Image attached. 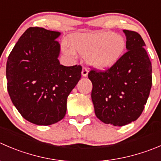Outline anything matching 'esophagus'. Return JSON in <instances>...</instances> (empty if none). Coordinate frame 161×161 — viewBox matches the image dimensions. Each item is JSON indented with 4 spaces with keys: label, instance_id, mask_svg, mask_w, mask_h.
I'll use <instances>...</instances> for the list:
<instances>
[{
    "label": "esophagus",
    "instance_id": "obj_1",
    "mask_svg": "<svg viewBox=\"0 0 161 161\" xmlns=\"http://www.w3.org/2000/svg\"><path fill=\"white\" fill-rule=\"evenodd\" d=\"M82 76H84V77L87 76V75H88V68H87L86 67H83L82 71Z\"/></svg>",
    "mask_w": 161,
    "mask_h": 161
}]
</instances>
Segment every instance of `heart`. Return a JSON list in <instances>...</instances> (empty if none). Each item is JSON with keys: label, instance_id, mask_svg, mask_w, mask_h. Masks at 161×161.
<instances>
[{"label": "heart", "instance_id": "b5f03b06", "mask_svg": "<svg viewBox=\"0 0 161 161\" xmlns=\"http://www.w3.org/2000/svg\"><path fill=\"white\" fill-rule=\"evenodd\" d=\"M71 48L63 46L65 53L74 57L77 52L86 58L89 64L101 71L114 66L126 49L124 37L112 31L76 34L71 38Z\"/></svg>", "mask_w": 161, "mask_h": 161}]
</instances>
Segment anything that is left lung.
Here are the masks:
<instances>
[{
	"label": "left lung",
	"mask_w": 161,
	"mask_h": 161,
	"mask_svg": "<svg viewBox=\"0 0 161 161\" xmlns=\"http://www.w3.org/2000/svg\"><path fill=\"white\" fill-rule=\"evenodd\" d=\"M127 52L114 66L88 73L96 116L114 126L127 125L141 115L152 87V64L141 35L124 30Z\"/></svg>",
	"instance_id": "8db88e82"
}]
</instances>
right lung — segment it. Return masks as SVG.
Masks as SVG:
<instances>
[{
	"label": "right lung",
	"instance_id": "1",
	"mask_svg": "<svg viewBox=\"0 0 161 161\" xmlns=\"http://www.w3.org/2000/svg\"><path fill=\"white\" fill-rule=\"evenodd\" d=\"M60 33L30 27L10 53L6 64L7 89L22 116L48 126L64 117L67 98L79 81L82 66L66 67L58 60Z\"/></svg>",
	"mask_w": 161,
	"mask_h": 161
}]
</instances>
